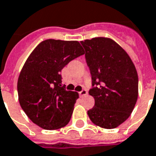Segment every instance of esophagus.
Listing matches in <instances>:
<instances>
[{
	"label": "esophagus",
	"mask_w": 156,
	"mask_h": 156,
	"mask_svg": "<svg viewBox=\"0 0 156 156\" xmlns=\"http://www.w3.org/2000/svg\"><path fill=\"white\" fill-rule=\"evenodd\" d=\"M79 94H80V97H85L87 95V91L86 90V89H83V90H81L80 92H79Z\"/></svg>",
	"instance_id": "34e87169"
}]
</instances>
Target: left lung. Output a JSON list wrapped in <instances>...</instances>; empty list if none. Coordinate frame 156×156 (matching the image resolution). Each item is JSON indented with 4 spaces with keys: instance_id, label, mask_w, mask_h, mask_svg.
Masks as SVG:
<instances>
[{
    "instance_id": "obj_1",
    "label": "left lung",
    "mask_w": 156,
    "mask_h": 156,
    "mask_svg": "<svg viewBox=\"0 0 156 156\" xmlns=\"http://www.w3.org/2000/svg\"><path fill=\"white\" fill-rule=\"evenodd\" d=\"M92 76L89 94L95 105L87 111L90 120L113 129L130 116L138 95L136 68L126 51L113 40L97 37L80 41Z\"/></svg>"
}]
</instances>
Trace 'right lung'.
I'll return each mask as SVG.
<instances>
[{"label": "right lung", "mask_w": 156, "mask_h": 156, "mask_svg": "<svg viewBox=\"0 0 156 156\" xmlns=\"http://www.w3.org/2000/svg\"><path fill=\"white\" fill-rule=\"evenodd\" d=\"M83 54L78 41L49 39L41 42L27 58L18 80L19 104L40 127L59 129L69 123L79 96L62 86L61 70Z\"/></svg>", "instance_id": "right-lung-1"}]
</instances>
